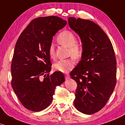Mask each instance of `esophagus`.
<instances>
[{
  "label": "esophagus",
  "mask_w": 125,
  "mask_h": 125,
  "mask_svg": "<svg viewBox=\"0 0 125 125\" xmlns=\"http://www.w3.org/2000/svg\"><path fill=\"white\" fill-rule=\"evenodd\" d=\"M69 78H70L69 75L68 74H65V79H66L67 80V79H69Z\"/></svg>",
  "instance_id": "34e87169"
}]
</instances>
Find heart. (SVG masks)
I'll return each mask as SVG.
<instances>
[{"label":"heart","instance_id":"obj_1","mask_svg":"<svg viewBox=\"0 0 125 125\" xmlns=\"http://www.w3.org/2000/svg\"><path fill=\"white\" fill-rule=\"evenodd\" d=\"M57 41L59 44L69 48V54L75 59H79L82 54V48L80 45L76 44L77 39L75 35L70 31H64L59 34ZM50 58H55V51L54 46L51 44L48 50ZM74 66V62L73 59L60 60L53 64V69L56 71L66 73L71 70Z\"/></svg>","mask_w":125,"mask_h":125}]
</instances>
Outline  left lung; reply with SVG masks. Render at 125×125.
<instances>
[{
    "mask_svg": "<svg viewBox=\"0 0 125 125\" xmlns=\"http://www.w3.org/2000/svg\"><path fill=\"white\" fill-rule=\"evenodd\" d=\"M82 43L81 61L71 72L77 83L74 106L91 115L106 104L116 83V61L112 44L99 26L89 20L68 18Z\"/></svg>",
    "mask_w": 125,
    "mask_h": 125,
    "instance_id": "obj_1",
    "label": "left lung"
}]
</instances>
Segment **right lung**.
Masks as SVG:
<instances>
[{
	"mask_svg": "<svg viewBox=\"0 0 125 125\" xmlns=\"http://www.w3.org/2000/svg\"><path fill=\"white\" fill-rule=\"evenodd\" d=\"M66 24L54 16L36 18L17 41L11 64L12 86L21 104L29 110L39 112L47 108L56 87L65 81L61 72L49 74L52 63L48 50L53 36Z\"/></svg>",
	"mask_w": 125,
	"mask_h": 125,
	"instance_id": "1",
	"label": "right lung"
}]
</instances>
